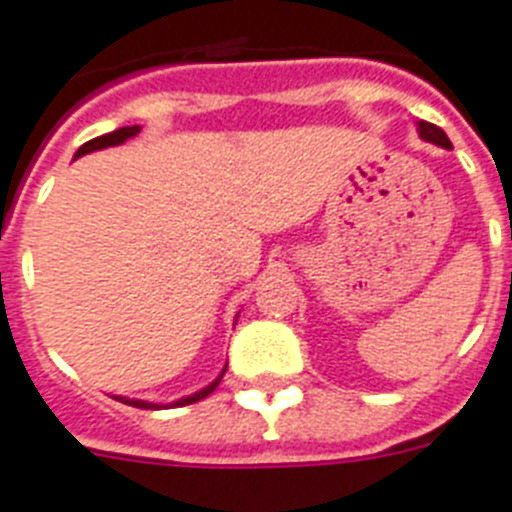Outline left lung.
<instances>
[{"label":"left lung","mask_w":512,"mask_h":512,"mask_svg":"<svg viewBox=\"0 0 512 512\" xmlns=\"http://www.w3.org/2000/svg\"><path fill=\"white\" fill-rule=\"evenodd\" d=\"M416 130H419V137L422 140H427V143H435L440 145V148H453L448 140V135L437 127V124H429V122H419L416 124Z\"/></svg>","instance_id":"left-lung-1"}]
</instances>
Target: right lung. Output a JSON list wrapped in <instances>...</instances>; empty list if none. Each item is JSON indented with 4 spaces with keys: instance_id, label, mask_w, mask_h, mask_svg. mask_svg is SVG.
I'll return each instance as SVG.
<instances>
[{
    "instance_id": "obj_1",
    "label": "right lung",
    "mask_w": 512,
    "mask_h": 512,
    "mask_svg": "<svg viewBox=\"0 0 512 512\" xmlns=\"http://www.w3.org/2000/svg\"><path fill=\"white\" fill-rule=\"evenodd\" d=\"M135 135H140V124H132V127H119V130L109 132V135H101V137H96V140H88L85 145H80V148H77V153H75V158L85 156V153H93V150H103V148H114V145H122ZM226 367H229V364H226ZM226 367H223L221 375L210 382V385H205L203 390H197V393H192V395H184V398L169 403V406H190V403H197V401H203V398H208V395L218 388L221 377L226 375ZM114 398H117V401H122V403H127V406H135V409H153V411L166 409V406H161V403L137 401V398H124V395H114Z\"/></svg>"
}]
</instances>
